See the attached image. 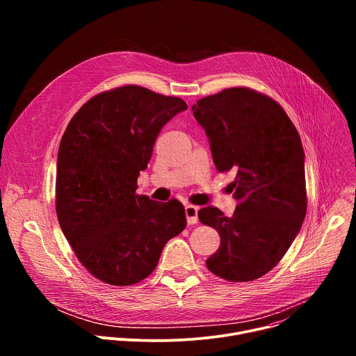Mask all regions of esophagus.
I'll return each instance as SVG.
<instances>
[{
  "label": "esophagus",
  "instance_id": "obj_1",
  "mask_svg": "<svg viewBox=\"0 0 356 356\" xmlns=\"http://www.w3.org/2000/svg\"><path fill=\"white\" fill-rule=\"evenodd\" d=\"M184 213H186V218H187L188 225H194V224L198 222V207L187 204L184 207Z\"/></svg>",
  "mask_w": 356,
  "mask_h": 356
}]
</instances>
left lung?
Returning a JSON list of instances; mask_svg holds the SVG:
<instances>
[{
  "label": "left lung",
  "instance_id": "8db88e82",
  "mask_svg": "<svg viewBox=\"0 0 356 356\" xmlns=\"http://www.w3.org/2000/svg\"><path fill=\"white\" fill-rule=\"evenodd\" d=\"M191 110L209 136L217 170L236 172L234 214L213 206L198 211L221 238L207 268L229 282L259 279L280 262L306 217L300 135L275 99L246 87L201 98Z\"/></svg>",
  "mask_w": 356,
  "mask_h": 356
}]
</instances>
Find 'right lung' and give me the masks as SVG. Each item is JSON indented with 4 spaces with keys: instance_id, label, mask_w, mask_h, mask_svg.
Wrapping results in <instances>:
<instances>
[{
    "instance_id": "right-lung-1",
    "label": "right lung",
    "mask_w": 356,
    "mask_h": 356,
    "mask_svg": "<svg viewBox=\"0 0 356 356\" xmlns=\"http://www.w3.org/2000/svg\"><path fill=\"white\" fill-rule=\"evenodd\" d=\"M186 110L179 97L124 86L88 99L69 122L58 154L56 214L77 259L98 280L139 283L186 228L180 201L135 193L161 129Z\"/></svg>"
}]
</instances>
